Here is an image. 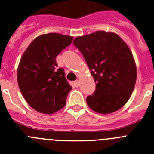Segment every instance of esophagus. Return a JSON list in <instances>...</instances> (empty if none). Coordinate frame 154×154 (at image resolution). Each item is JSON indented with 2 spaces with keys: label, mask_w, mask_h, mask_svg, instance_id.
I'll return each instance as SVG.
<instances>
[{
  "label": "esophagus",
  "mask_w": 154,
  "mask_h": 154,
  "mask_svg": "<svg viewBox=\"0 0 154 154\" xmlns=\"http://www.w3.org/2000/svg\"><path fill=\"white\" fill-rule=\"evenodd\" d=\"M74 85L75 87H79V80H76V81H75Z\"/></svg>",
  "instance_id": "34e87169"
}]
</instances>
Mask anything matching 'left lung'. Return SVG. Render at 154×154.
Instances as JSON below:
<instances>
[{
    "mask_svg": "<svg viewBox=\"0 0 154 154\" xmlns=\"http://www.w3.org/2000/svg\"><path fill=\"white\" fill-rule=\"evenodd\" d=\"M73 44L84 56L96 82L94 93L86 98L89 108L101 114L122 108L137 80V66L126 42L113 32L98 31L76 38Z\"/></svg>",
    "mask_w": 154,
    "mask_h": 154,
    "instance_id": "obj_1",
    "label": "left lung"
}]
</instances>
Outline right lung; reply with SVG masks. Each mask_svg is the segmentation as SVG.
I'll list each match as a JSON object with an SVG mask.
<instances>
[{"label":"right lung","instance_id":"1","mask_svg":"<svg viewBox=\"0 0 154 154\" xmlns=\"http://www.w3.org/2000/svg\"><path fill=\"white\" fill-rule=\"evenodd\" d=\"M73 37L48 33L37 37L23 53L17 78L21 94L35 110L52 114L62 109L72 86L62 68L58 69L56 56Z\"/></svg>","mask_w":154,"mask_h":154}]
</instances>
